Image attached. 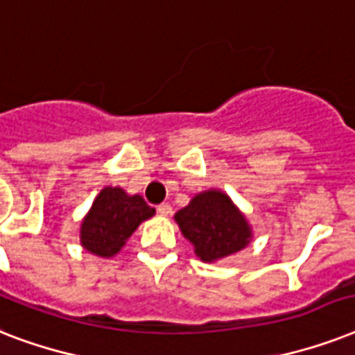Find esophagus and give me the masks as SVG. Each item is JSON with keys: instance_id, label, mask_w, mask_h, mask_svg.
I'll list each match as a JSON object with an SVG mask.
<instances>
[{"instance_id": "obj_1", "label": "esophagus", "mask_w": 355, "mask_h": 355, "mask_svg": "<svg viewBox=\"0 0 355 355\" xmlns=\"http://www.w3.org/2000/svg\"><path fill=\"white\" fill-rule=\"evenodd\" d=\"M158 214H160L162 217H169L173 214V208L171 205H167V202H164V205L158 206Z\"/></svg>"}]
</instances>
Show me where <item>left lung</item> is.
Listing matches in <instances>:
<instances>
[{"label":"left lung","instance_id":"left-lung-1","mask_svg":"<svg viewBox=\"0 0 355 355\" xmlns=\"http://www.w3.org/2000/svg\"><path fill=\"white\" fill-rule=\"evenodd\" d=\"M182 236L193 245L195 256L216 263L252 241V227L234 200L221 189H206L175 214Z\"/></svg>","mask_w":355,"mask_h":355}]
</instances>
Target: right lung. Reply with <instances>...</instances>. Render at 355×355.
<instances>
[{"label":"right lung","instance_id":"obj_1","mask_svg":"<svg viewBox=\"0 0 355 355\" xmlns=\"http://www.w3.org/2000/svg\"><path fill=\"white\" fill-rule=\"evenodd\" d=\"M155 216L139 195H128L123 188L107 186L99 191L92 208L80 221V245L99 258H112L144 221Z\"/></svg>","mask_w":355,"mask_h":355}]
</instances>
